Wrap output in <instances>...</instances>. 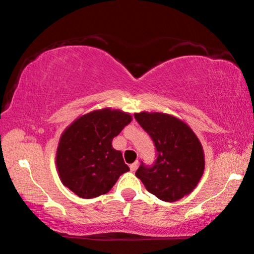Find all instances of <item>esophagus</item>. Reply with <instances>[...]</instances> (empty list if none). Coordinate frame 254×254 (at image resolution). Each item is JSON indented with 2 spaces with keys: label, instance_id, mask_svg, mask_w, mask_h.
I'll return each mask as SVG.
<instances>
[{
  "label": "esophagus",
  "instance_id": "1",
  "mask_svg": "<svg viewBox=\"0 0 254 254\" xmlns=\"http://www.w3.org/2000/svg\"><path fill=\"white\" fill-rule=\"evenodd\" d=\"M137 168H138V162H134V163H132L130 165V170H131L132 172H134L135 170H137Z\"/></svg>",
  "mask_w": 254,
  "mask_h": 254
}]
</instances>
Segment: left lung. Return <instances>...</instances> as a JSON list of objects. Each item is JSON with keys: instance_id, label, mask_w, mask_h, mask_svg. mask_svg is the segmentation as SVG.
Returning a JSON list of instances; mask_svg holds the SVG:
<instances>
[{"instance_id": "obj_1", "label": "left lung", "mask_w": 254, "mask_h": 254, "mask_svg": "<svg viewBox=\"0 0 254 254\" xmlns=\"http://www.w3.org/2000/svg\"><path fill=\"white\" fill-rule=\"evenodd\" d=\"M134 119L149 134L156 148L153 165L141 162L135 176L147 190L164 202L190 194L204 172V151L186 123L164 113L141 112Z\"/></svg>"}]
</instances>
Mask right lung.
<instances>
[{"instance_id":"obj_1","label":"right lung","mask_w":254,"mask_h":254,"mask_svg":"<svg viewBox=\"0 0 254 254\" xmlns=\"http://www.w3.org/2000/svg\"><path fill=\"white\" fill-rule=\"evenodd\" d=\"M132 121L127 113L104 108L78 117L63 132L56 164L64 186L82 198L111 190L121 175L130 171L112 141Z\"/></svg>"}]
</instances>
